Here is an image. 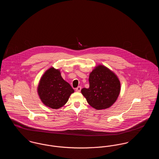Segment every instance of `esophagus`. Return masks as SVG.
<instances>
[{"instance_id":"obj_1","label":"esophagus","mask_w":159,"mask_h":159,"mask_svg":"<svg viewBox=\"0 0 159 159\" xmlns=\"http://www.w3.org/2000/svg\"><path fill=\"white\" fill-rule=\"evenodd\" d=\"M81 89H82L81 86H78L77 88H76V91L77 92H80L81 91Z\"/></svg>"}]
</instances>
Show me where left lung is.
Wrapping results in <instances>:
<instances>
[{
  "label": "left lung",
  "instance_id": "left-lung-1",
  "mask_svg": "<svg viewBox=\"0 0 159 159\" xmlns=\"http://www.w3.org/2000/svg\"><path fill=\"white\" fill-rule=\"evenodd\" d=\"M89 82V88L81 92L91 107L101 110L113 105L120 92V82L113 71L99 64L91 71Z\"/></svg>",
  "mask_w": 159,
  "mask_h": 159
}]
</instances>
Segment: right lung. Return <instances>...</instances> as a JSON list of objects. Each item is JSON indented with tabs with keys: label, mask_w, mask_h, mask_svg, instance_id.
Instances as JSON below:
<instances>
[{
	"label": "right lung",
	"mask_w": 159,
	"mask_h": 159,
	"mask_svg": "<svg viewBox=\"0 0 159 159\" xmlns=\"http://www.w3.org/2000/svg\"><path fill=\"white\" fill-rule=\"evenodd\" d=\"M74 89L61 75L60 70L51 67L47 70L39 82L38 93L45 106L58 109L68 101Z\"/></svg>",
	"instance_id": "1"
}]
</instances>
